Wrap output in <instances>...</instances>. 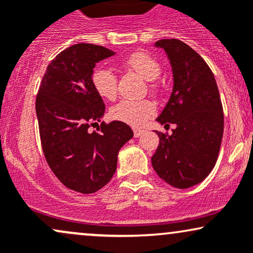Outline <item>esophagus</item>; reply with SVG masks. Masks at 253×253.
<instances>
[{
	"label": "esophagus",
	"mask_w": 253,
	"mask_h": 253,
	"mask_svg": "<svg viewBox=\"0 0 253 253\" xmlns=\"http://www.w3.org/2000/svg\"><path fill=\"white\" fill-rule=\"evenodd\" d=\"M145 130L144 129H139V128H135L134 129V136L135 138H138V136H140L141 134H144Z\"/></svg>",
	"instance_id": "esophagus-1"
}]
</instances>
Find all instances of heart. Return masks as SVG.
Returning a JSON list of instances; mask_svg holds the SVG:
<instances>
[{"instance_id": "heart-1", "label": "heart", "mask_w": 253, "mask_h": 253, "mask_svg": "<svg viewBox=\"0 0 253 253\" xmlns=\"http://www.w3.org/2000/svg\"><path fill=\"white\" fill-rule=\"evenodd\" d=\"M121 65L149 81L151 92L157 94L159 91V86L155 81L161 75V65L152 56L145 52H134L125 58ZM91 83L101 97L109 101L115 100L118 95V80L114 72L106 68L95 69L91 74ZM155 112V103L150 100H123L110 109V115L121 123L139 127L146 123Z\"/></svg>"}]
</instances>
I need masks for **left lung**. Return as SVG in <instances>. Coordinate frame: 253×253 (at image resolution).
Instances as JSON below:
<instances>
[{
  "instance_id": "8db88e82",
  "label": "left lung",
  "mask_w": 253,
  "mask_h": 253,
  "mask_svg": "<svg viewBox=\"0 0 253 253\" xmlns=\"http://www.w3.org/2000/svg\"><path fill=\"white\" fill-rule=\"evenodd\" d=\"M163 48L172 69L173 86L156 119L175 124L172 134L156 132L159 145L151 158L157 175L178 189L199 184L216 163L223 134V112L215 78L203 58L177 39L155 43Z\"/></svg>"
}]
</instances>
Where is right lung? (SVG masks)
I'll return each mask as SVG.
<instances>
[{
	"label": "right lung",
	"instance_id": "right-lung-1",
	"mask_svg": "<svg viewBox=\"0 0 253 253\" xmlns=\"http://www.w3.org/2000/svg\"><path fill=\"white\" fill-rule=\"evenodd\" d=\"M115 52L92 43H76L48 64L37 95L40 140L48 167L69 189L92 194L112 179L119 151L133 130L121 121L102 123L106 106L91 83L96 63Z\"/></svg>",
	"mask_w": 253,
	"mask_h": 253
}]
</instances>
